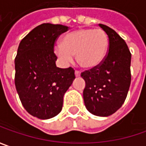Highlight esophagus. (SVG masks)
I'll return each instance as SVG.
<instances>
[{"label":"esophagus","mask_w":146,"mask_h":146,"mask_svg":"<svg viewBox=\"0 0 146 146\" xmlns=\"http://www.w3.org/2000/svg\"><path fill=\"white\" fill-rule=\"evenodd\" d=\"M80 75H81V73H80L79 71L76 70V71H75V76H76V77H80Z\"/></svg>","instance_id":"esophagus-1"}]
</instances>
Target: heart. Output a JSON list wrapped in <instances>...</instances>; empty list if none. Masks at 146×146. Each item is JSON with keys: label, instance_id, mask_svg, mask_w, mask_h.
I'll return each instance as SVG.
<instances>
[{"label": "heart", "instance_id": "1", "mask_svg": "<svg viewBox=\"0 0 146 146\" xmlns=\"http://www.w3.org/2000/svg\"><path fill=\"white\" fill-rule=\"evenodd\" d=\"M109 46V36L104 30L81 29L64 36L61 44L54 47V53L64 62L71 61L76 55L80 66L90 69L105 60Z\"/></svg>", "mask_w": 146, "mask_h": 146}]
</instances>
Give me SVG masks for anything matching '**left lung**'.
Listing matches in <instances>:
<instances>
[{"instance_id":"8db88e82","label":"left lung","mask_w":146,"mask_h":146,"mask_svg":"<svg viewBox=\"0 0 146 146\" xmlns=\"http://www.w3.org/2000/svg\"><path fill=\"white\" fill-rule=\"evenodd\" d=\"M109 36V52L99 66L82 73L83 100L91 113L108 117L124 103L131 84V58L127 45L110 27L99 24Z\"/></svg>"}]
</instances>
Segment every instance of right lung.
Returning a JSON list of instances; mask_svg holds the SVG:
<instances>
[{"instance_id": "1", "label": "right lung", "mask_w": 146, "mask_h": 146, "mask_svg": "<svg viewBox=\"0 0 146 146\" xmlns=\"http://www.w3.org/2000/svg\"><path fill=\"white\" fill-rule=\"evenodd\" d=\"M68 29L42 23L19 43L15 83L23 106L33 117L49 119L60 113L64 95L75 79L73 68H60L55 64L54 42Z\"/></svg>"}]
</instances>
